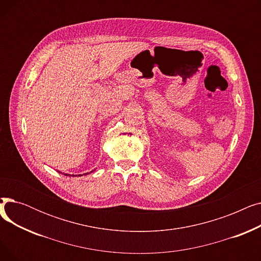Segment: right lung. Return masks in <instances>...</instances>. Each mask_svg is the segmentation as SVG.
Segmentation results:
<instances>
[{"mask_svg":"<svg viewBox=\"0 0 261 261\" xmlns=\"http://www.w3.org/2000/svg\"><path fill=\"white\" fill-rule=\"evenodd\" d=\"M58 172H60V171H58ZM91 172H92V171H91ZM60 173H62V172H60ZM88 173H89V172L84 173V174H88ZM63 174H64V175H66V176H67V175H68V176H75V175L77 176V174H68V173H63ZM80 175H82V174H78V176H80Z\"/></svg>","mask_w":261,"mask_h":261,"instance_id":"add662e5","label":"right lung"}]
</instances>
